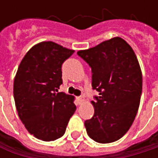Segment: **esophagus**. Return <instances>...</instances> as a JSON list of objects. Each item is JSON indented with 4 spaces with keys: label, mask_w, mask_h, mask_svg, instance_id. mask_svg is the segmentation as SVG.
Segmentation results:
<instances>
[{
    "label": "esophagus",
    "mask_w": 158,
    "mask_h": 158,
    "mask_svg": "<svg viewBox=\"0 0 158 158\" xmlns=\"http://www.w3.org/2000/svg\"><path fill=\"white\" fill-rule=\"evenodd\" d=\"M77 101H78V103H79V105L82 104V103L84 102V99H83L82 97H78V98H77Z\"/></svg>",
    "instance_id": "esophagus-1"
}]
</instances>
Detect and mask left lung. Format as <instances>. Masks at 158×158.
I'll return each mask as SVG.
<instances>
[{"label":"left lung","mask_w":158,"mask_h":158,"mask_svg":"<svg viewBox=\"0 0 158 158\" xmlns=\"http://www.w3.org/2000/svg\"><path fill=\"white\" fill-rule=\"evenodd\" d=\"M92 70L94 115L85 121L88 135L108 143L122 138L132 126L142 93V71L131 46L116 36L94 48L78 51Z\"/></svg>","instance_id":"1"}]
</instances>
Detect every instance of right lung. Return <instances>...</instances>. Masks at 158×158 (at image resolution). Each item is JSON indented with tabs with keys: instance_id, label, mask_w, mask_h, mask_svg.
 <instances>
[{
	"instance_id": "right-lung-1",
	"label": "right lung",
	"mask_w": 158,
	"mask_h": 158,
	"mask_svg": "<svg viewBox=\"0 0 158 158\" xmlns=\"http://www.w3.org/2000/svg\"><path fill=\"white\" fill-rule=\"evenodd\" d=\"M74 52L52 41L40 42L18 67L14 81L16 110L26 130L42 141L60 138L76 110L74 97L58 92L62 64Z\"/></svg>"
}]
</instances>
